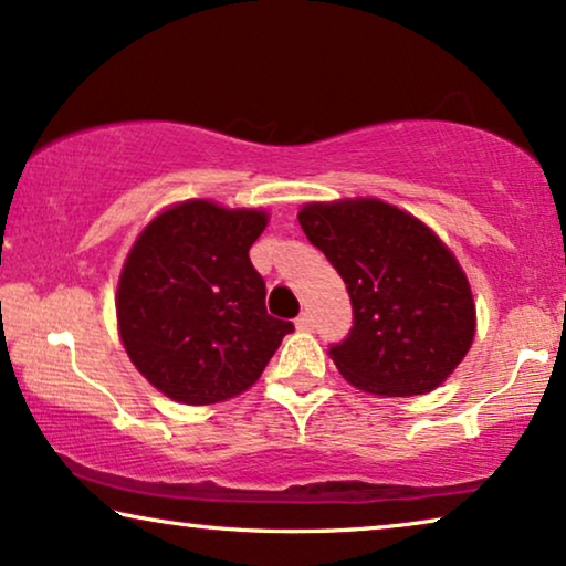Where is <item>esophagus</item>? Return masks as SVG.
<instances>
[{
  "label": "esophagus",
  "mask_w": 566,
  "mask_h": 566,
  "mask_svg": "<svg viewBox=\"0 0 566 566\" xmlns=\"http://www.w3.org/2000/svg\"><path fill=\"white\" fill-rule=\"evenodd\" d=\"M314 327V319H312V314L308 312H301L298 316H296V329H312Z\"/></svg>",
  "instance_id": "obj_1"
}]
</instances>
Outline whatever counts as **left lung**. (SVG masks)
Listing matches in <instances>:
<instances>
[{
	"label": "left lung",
	"mask_w": 566,
	"mask_h": 566,
	"mask_svg": "<svg viewBox=\"0 0 566 566\" xmlns=\"http://www.w3.org/2000/svg\"><path fill=\"white\" fill-rule=\"evenodd\" d=\"M298 223L347 285L353 327L329 355L347 381L378 397L443 384L474 339V298L448 247L376 198L308 203Z\"/></svg>",
	"instance_id": "obj_1"
}]
</instances>
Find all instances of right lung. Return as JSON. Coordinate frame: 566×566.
<instances>
[{
    "label": "right lung",
    "mask_w": 566,
    "mask_h": 566,
    "mask_svg": "<svg viewBox=\"0 0 566 566\" xmlns=\"http://www.w3.org/2000/svg\"><path fill=\"white\" fill-rule=\"evenodd\" d=\"M262 211L188 200L136 239L118 283V329L128 358L169 399L216 405L258 381L293 332L265 308L250 247Z\"/></svg>",
    "instance_id": "1"
}]
</instances>
